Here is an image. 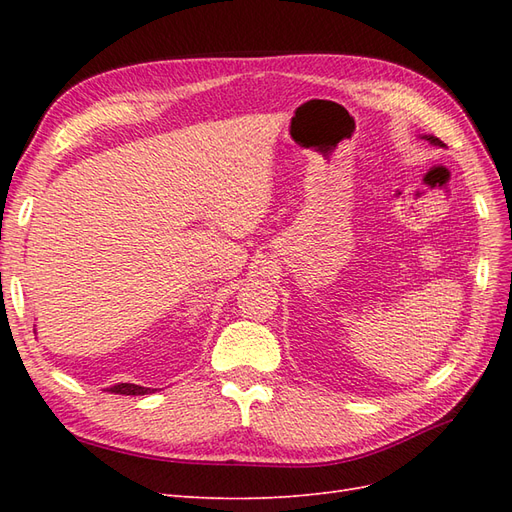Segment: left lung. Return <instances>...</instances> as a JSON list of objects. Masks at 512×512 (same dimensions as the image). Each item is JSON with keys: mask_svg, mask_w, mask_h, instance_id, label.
<instances>
[{"mask_svg": "<svg viewBox=\"0 0 512 512\" xmlns=\"http://www.w3.org/2000/svg\"><path fill=\"white\" fill-rule=\"evenodd\" d=\"M421 138H425V141H429L431 145H436V147H444V143L440 141V138H436V136H431V134H425V136H421Z\"/></svg>", "mask_w": 512, "mask_h": 512, "instance_id": "8db88e82", "label": "left lung"}]
</instances>
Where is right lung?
I'll return each instance as SVG.
<instances>
[{"label": "right lung", "instance_id": "obj_1", "mask_svg": "<svg viewBox=\"0 0 512 512\" xmlns=\"http://www.w3.org/2000/svg\"><path fill=\"white\" fill-rule=\"evenodd\" d=\"M106 391H111V393H115V395H149V393H153V389H147V386L130 384V382L113 384V386H108Z\"/></svg>", "mask_w": 512, "mask_h": 512}]
</instances>
